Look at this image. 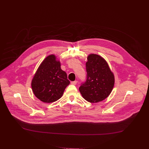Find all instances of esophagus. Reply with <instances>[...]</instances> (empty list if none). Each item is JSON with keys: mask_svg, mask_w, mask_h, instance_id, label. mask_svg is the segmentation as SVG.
Here are the masks:
<instances>
[{"mask_svg": "<svg viewBox=\"0 0 149 149\" xmlns=\"http://www.w3.org/2000/svg\"><path fill=\"white\" fill-rule=\"evenodd\" d=\"M71 84H72V85H76L77 84V81L75 80V81H71Z\"/></svg>", "mask_w": 149, "mask_h": 149, "instance_id": "34e87169", "label": "esophagus"}]
</instances>
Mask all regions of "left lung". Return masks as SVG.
Segmentation results:
<instances>
[{
	"label": "left lung",
	"mask_w": 149,
	"mask_h": 149,
	"mask_svg": "<svg viewBox=\"0 0 149 149\" xmlns=\"http://www.w3.org/2000/svg\"><path fill=\"white\" fill-rule=\"evenodd\" d=\"M86 62L87 79L79 89L81 96L91 103L103 101L109 96L114 86V75L102 57L91 54Z\"/></svg>",
	"instance_id": "1"
}]
</instances>
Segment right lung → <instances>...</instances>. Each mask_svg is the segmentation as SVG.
Segmentation results:
<instances>
[{"label": "right lung", "instance_id": "right-lung-1", "mask_svg": "<svg viewBox=\"0 0 149 149\" xmlns=\"http://www.w3.org/2000/svg\"><path fill=\"white\" fill-rule=\"evenodd\" d=\"M69 84L66 72L61 69L60 62L51 54L47 57L38 68L32 80L31 87L38 99L51 103L61 97Z\"/></svg>", "mask_w": 149, "mask_h": 149}]
</instances>
